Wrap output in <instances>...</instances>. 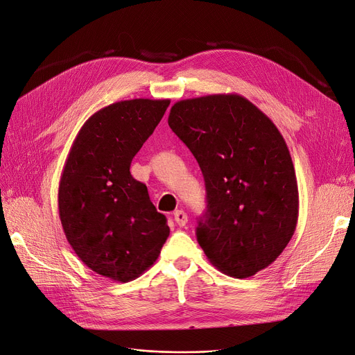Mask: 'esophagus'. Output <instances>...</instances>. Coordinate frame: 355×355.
Wrapping results in <instances>:
<instances>
[{"label":"esophagus","instance_id":"1","mask_svg":"<svg viewBox=\"0 0 355 355\" xmlns=\"http://www.w3.org/2000/svg\"><path fill=\"white\" fill-rule=\"evenodd\" d=\"M174 220L180 225V227H184V225L188 222V216L182 209H178L174 212Z\"/></svg>","mask_w":355,"mask_h":355}]
</instances>
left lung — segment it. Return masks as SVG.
<instances>
[{
	"mask_svg": "<svg viewBox=\"0 0 355 355\" xmlns=\"http://www.w3.org/2000/svg\"><path fill=\"white\" fill-rule=\"evenodd\" d=\"M168 125L205 180L197 239L208 261L236 279L268 268L299 216L293 161L275 123L243 96L223 93L174 103Z\"/></svg>",
	"mask_w": 355,
	"mask_h": 355,
	"instance_id": "8db88e82",
	"label": "left lung"
}]
</instances>
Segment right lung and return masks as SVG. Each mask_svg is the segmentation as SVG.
Listing matches in <instances>:
<instances>
[{
	"label": "right lung",
	"mask_w": 355,
	"mask_h": 355,
	"mask_svg": "<svg viewBox=\"0 0 355 355\" xmlns=\"http://www.w3.org/2000/svg\"><path fill=\"white\" fill-rule=\"evenodd\" d=\"M168 99L112 103L79 130L63 167L58 207L63 232L93 272L130 282L154 262L170 235L147 187L130 174L133 157L163 119Z\"/></svg>",
	"instance_id": "right-lung-1"
}]
</instances>
